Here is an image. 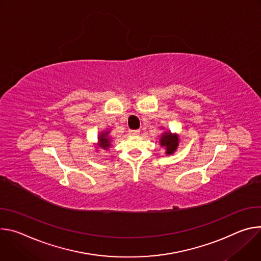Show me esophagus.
<instances>
[{
  "label": "esophagus",
  "instance_id": "esophagus-1",
  "mask_svg": "<svg viewBox=\"0 0 261 261\" xmlns=\"http://www.w3.org/2000/svg\"><path fill=\"white\" fill-rule=\"evenodd\" d=\"M128 134H129V135H132V136H138V135L140 134V130H139V129H136V130H129V132H128Z\"/></svg>",
  "mask_w": 261,
  "mask_h": 261
}]
</instances>
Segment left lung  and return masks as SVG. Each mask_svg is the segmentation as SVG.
Returning <instances> with one entry per match:
<instances>
[{"label":"left lung","mask_w":261,"mask_h":261,"mask_svg":"<svg viewBox=\"0 0 261 261\" xmlns=\"http://www.w3.org/2000/svg\"><path fill=\"white\" fill-rule=\"evenodd\" d=\"M178 143H179V138L178 135L176 134H172L171 132H165L163 133L161 139H160V144L161 146L166 148V154H173L177 147H178Z\"/></svg>","instance_id":"obj_1"}]
</instances>
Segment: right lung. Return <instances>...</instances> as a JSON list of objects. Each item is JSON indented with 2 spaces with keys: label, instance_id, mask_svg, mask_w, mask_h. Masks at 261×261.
Wrapping results in <instances>:
<instances>
[{
  "label": "right lung",
  "instance_id": "obj_1",
  "mask_svg": "<svg viewBox=\"0 0 261 261\" xmlns=\"http://www.w3.org/2000/svg\"><path fill=\"white\" fill-rule=\"evenodd\" d=\"M110 130L102 132L98 136V146L105 150H108L109 147L111 146V138L109 137Z\"/></svg>",
  "mask_w": 261,
  "mask_h": 261
}]
</instances>
